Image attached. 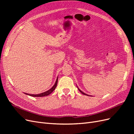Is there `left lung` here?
Here are the masks:
<instances>
[{
    "mask_svg": "<svg viewBox=\"0 0 134 134\" xmlns=\"http://www.w3.org/2000/svg\"><path fill=\"white\" fill-rule=\"evenodd\" d=\"M78 90H79V91H80V92L81 93H82V94H84V95H86V96H90V95H88V94H86V93H84V92H82V91H81V90H79V89L78 88Z\"/></svg>",
    "mask_w": 134,
    "mask_h": 134,
    "instance_id": "8db88e82",
    "label": "left lung"
}]
</instances>
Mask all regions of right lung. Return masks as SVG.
Segmentation results:
<instances>
[{
	"instance_id": "obj_1",
	"label": "right lung",
	"mask_w": 134,
	"mask_h": 134,
	"mask_svg": "<svg viewBox=\"0 0 134 134\" xmlns=\"http://www.w3.org/2000/svg\"><path fill=\"white\" fill-rule=\"evenodd\" d=\"M58 78H57V79H56V82L55 83V84L54 85V86L52 87L51 89H50L49 90L47 91H46L44 92L43 93H40V94H28V93H25V94H26L27 95H29L30 96H32V97H44V96H47L48 95H49L50 94H51V93L53 92L55 89L56 88V86H57V84H58Z\"/></svg>"
}]
</instances>
